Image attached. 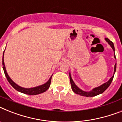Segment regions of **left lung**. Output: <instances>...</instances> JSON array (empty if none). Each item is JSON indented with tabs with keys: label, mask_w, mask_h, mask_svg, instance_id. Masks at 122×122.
<instances>
[{
	"label": "left lung",
	"mask_w": 122,
	"mask_h": 122,
	"mask_svg": "<svg viewBox=\"0 0 122 122\" xmlns=\"http://www.w3.org/2000/svg\"><path fill=\"white\" fill-rule=\"evenodd\" d=\"M105 40L108 43L109 45H110V46L112 47V48L113 49V51H114V58L116 59V57H115V48H114V45H113V43L111 41L109 40L108 38H105ZM116 67H117V64L115 63V66H114V72H113V76L111 78L108 80V81H107V82L103 84L102 85L100 86L97 87H96L93 89L92 91H89V92H86V91H84L80 89L75 84V83L74 82L73 80L72 79V77L71 76V74L69 73V79H70V82L71 84V88H72V90L73 91V92L74 93H76V94H79L80 96H86V97H94V96H97L99 94H101L102 93H103L105 90L107 89V88L109 87V86L111 84L112 81L113 80V76H114V74H115V71H116Z\"/></svg>",
	"instance_id": "1"
}]
</instances>
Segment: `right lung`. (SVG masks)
<instances>
[{
	"instance_id": "add662e5",
	"label": "right lung",
	"mask_w": 122,
	"mask_h": 122,
	"mask_svg": "<svg viewBox=\"0 0 122 122\" xmlns=\"http://www.w3.org/2000/svg\"><path fill=\"white\" fill-rule=\"evenodd\" d=\"M4 53H3V58H2V65L3 66V69H4V73H5V75L6 77H7V81H9V82L10 84V85L12 86L15 89V90H17L18 92H20L21 93H23V94H28V95H30V96H33V95H37V94H41V93L44 92L46 91L48 89L49 87L50 86V84H51V77L52 76H51V77L50 78L48 81L46 82L45 84H44L43 85H41V86H39L35 87H32V88H23L19 86L18 85H17V84H15L13 81L10 78L9 76L8 75L7 71H6L5 67V64H4Z\"/></svg>"
}]
</instances>
